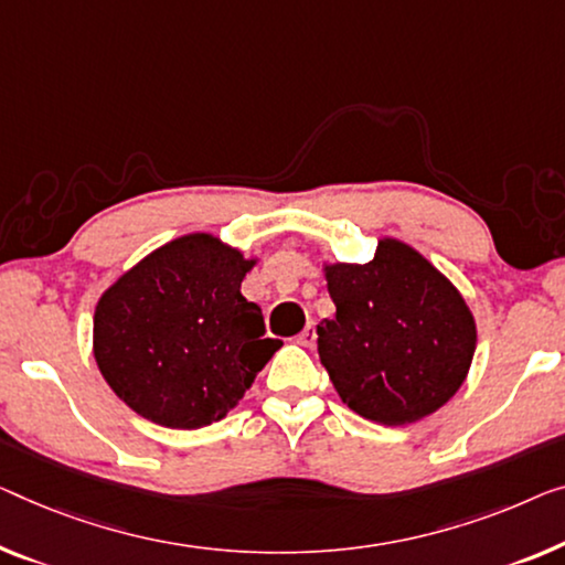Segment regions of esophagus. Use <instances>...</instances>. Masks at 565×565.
<instances>
[{
    "label": "esophagus",
    "instance_id": "1",
    "mask_svg": "<svg viewBox=\"0 0 565 565\" xmlns=\"http://www.w3.org/2000/svg\"><path fill=\"white\" fill-rule=\"evenodd\" d=\"M297 340H299V344H305V348H315V342H317L315 324H307L305 330H301V334L297 337Z\"/></svg>",
    "mask_w": 565,
    "mask_h": 565
}]
</instances>
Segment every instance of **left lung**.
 <instances>
[{"instance_id":"8db88e82","label":"left lung","mask_w":565,"mask_h":565,"mask_svg":"<svg viewBox=\"0 0 565 565\" xmlns=\"http://www.w3.org/2000/svg\"><path fill=\"white\" fill-rule=\"evenodd\" d=\"M334 317L317 324L319 360L342 403L383 426L414 424L461 388L477 324L457 286L395 238L367 264H324Z\"/></svg>"}]
</instances>
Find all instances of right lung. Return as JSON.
Returning a JSON list of instances; mask_svg holds the SVG:
<instances>
[{
	"instance_id": "1",
	"label": "right lung",
	"mask_w": 565,
	"mask_h": 565,
	"mask_svg": "<svg viewBox=\"0 0 565 565\" xmlns=\"http://www.w3.org/2000/svg\"><path fill=\"white\" fill-rule=\"evenodd\" d=\"M254 266L215 235L190 233L100 294L94 358L126 406L167 428L210 426L238 406L281 348L241 294Z\"/></svg>"
}]
</instances>
